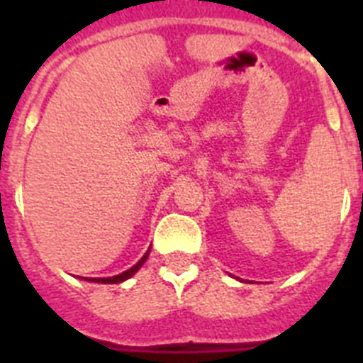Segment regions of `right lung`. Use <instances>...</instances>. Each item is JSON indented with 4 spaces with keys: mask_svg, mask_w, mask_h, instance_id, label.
Returning a JSON list of instances; mask_svg holds the SVG:
<instances>
[{
    "mask_svg": "<svg viewBox=\"0 0 363 363\" xmlns=\"http://www.w3.org/2000/svg\"><path fill=\"white\" fill-rule=\"evenodd\" d=\"M149 252H150V249L145 252V255H143V258L140 259V262H138L136 265H133V267L129 269V271H125V272H121V274H116V277H111V278H89V281H94V284H121V281L129 280V278L133 277L134 272H136L138 269H140L143 264H145L147 258H149ZM85 280H86V278H85Z\"/></svg>",
    "mask_w": 363,
    "mask_h": 363,
    "instance_id": "right-lung-1",
    "label": "right lung"
}]
</instances>
